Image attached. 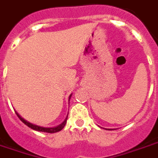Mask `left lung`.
<instances>
[{"label": "left lung", "instance_id": "obj_1", "mask_svg": "<svg viewBox=\"0 0 158 158\" xmlns=\"http://www.w3.org/2000/svg\"><path fill=\"white\" fill-rule=\"evenodd\" d=\"M108 130H110V129H108Z\"/></svg>", "mask_w": 158, "mask_h": 158}]
</instances>
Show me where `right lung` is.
Instances as JSON below:
<instances>
[{"label": "right lung", "mask_w": 158, "mask_h": 158, "mask_svg": "<svg viewBox=\"0 0 158 158\" xmlns=\"http://www.w3.org/2000/svg\"><path fill=\"white\" fill-rule=\"evenodd\" d=\"M71 97H72V94L70 95L69 101L70 99H71ZM16 115H17V117L20 118V120H21V122L24 123V124H26L27 127H29L30 128L33 129V130H35V131H42V132H47V133H55V132H57V131L62 130V128H63L64 127H65V125H66V120H67V117H66V119H65V121H64L63 123H61V124H60L59 126H57V127H40V126L35 125V124H32V123L27 122V120H25L23 117H21V116L16 112Z\"/></svg>", "instance_id": "right-lung-1"}]
</instances>
